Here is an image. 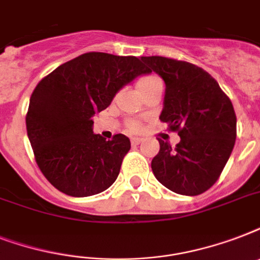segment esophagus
I'll list each match as a JSON object with an SVG mask.
<instances>
[{
	"instance_id": "34e87169",
	"label": "esophagus",
	"mask_w": 260,
	"mask_h": 260,
	"mask_svg": "<svg viewBox=\"0 0 260 260\" xmlns=\"http://www.w3.org/2000/svg\"><path fill=\"white\" fill-rule=\"evenodd\" d=\"M142 142H143L142 138H132V139H131V143H132L134 146H138V144H140Z\"/></svg>"
}]
</instances>
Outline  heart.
<instances>
[{"mask_svg":"<svg viewBox=\"0 0 260 260\" xmlns=\"http://www.w3.org/2000/svg\"><path fill=\"white\" fill-rule=\"evenodd\" d=\"M159 78H156V77H154V75H148V77H144V78H140L138 81V89H143V87H146L148 86V85H151V83H154V82H158ZM128 126H129V129L131 131H139L140 129V124L136 121H131L129 124H128Z\"/></svg>","mask_w":260,"mask_h":260,"instance_id":"b5f03b06","label":"heart"}]
</instances>
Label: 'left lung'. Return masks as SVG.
<instances>
[{"instance_id": "obj_1", "label": "left lung", "mask_w": 260, "mask_h": 260, "mask_svg": "<svg viewBox=\"0 0 260 260\" xmlns=\"http://www.w3.org/2000/svg\"><path fill=\"white\" fill-rule=\"evenodd\" d=\"M165 81L160 121L178 131L175 147L159 139L151 169L163 186L182 196H198L214 185L234 150L236 114L217 81L191 63L142 56Z\"/></svg>"}]
</instances>
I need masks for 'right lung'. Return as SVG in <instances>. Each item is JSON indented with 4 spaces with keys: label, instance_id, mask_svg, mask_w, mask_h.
Returning a JSON list of instances; mask_svg holds the SVG:
<instances>
[{
    "label": "right lung",
    "instance_id": "obj_1",
    "mask_svg": "<svg viewBox=\"0 0 260 260\" xmlns=\"http://www.w3.org/2000/svg\"><path fill=\"white\" fill-rule=\"evenodd\" d=\"M151 71L136 56L87 52L63 63L35 87L26 132L36 163L59 191L89 197L117 179L131 142L125 135L106 140L93 132V117L114 95Z\"/></svg>",
    "mask_w": 260,
    "mask_h": 260
}]
</instances>
